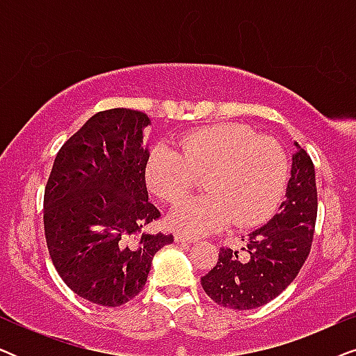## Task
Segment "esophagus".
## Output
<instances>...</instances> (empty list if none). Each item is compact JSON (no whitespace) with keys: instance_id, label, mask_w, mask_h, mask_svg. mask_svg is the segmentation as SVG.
<instances>
[{"instance_id":"34e87169","label":"esophagus","mask_w":356,"mask_h":356,"mask_svg":"<svg viewBox=\"0 0 356 356\" xmlns=\"http://www.w3.org/2000/svg\"><path fill=\"white\" fill-rule=\"evenodd\" d=\"M197 238L189 236V235H183V233H175V241L177 243H194Z\"/></svg>"}]
</instances>
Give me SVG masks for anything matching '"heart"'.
<instances>
[{"label":"heart","instance_id":"heart-1","mask_svg":"<svg viewBox=\"0 0 356 356\" xmlns=\"http://www.w3.org/2000/svg\"><path fill=\"white\" fill-rule=\"evenodd\" d=\"M177 150L157 145L145 165V184L155 197L173 202L202 175L206 194L175 207L170 225L204 235L233 223L248 228L266 222L282 202L290 177L285 149L243 124H212L175 139Z\"/></svg>","mask_w":356,"mask_h":356}]
</instances>
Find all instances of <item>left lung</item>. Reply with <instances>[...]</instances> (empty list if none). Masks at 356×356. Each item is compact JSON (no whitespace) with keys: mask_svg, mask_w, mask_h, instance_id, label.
Listing matches in <instances>:
<instances>
[{"mask_svg":"<svg viewBox=\"0 0 356 356\" xmlns=\"http://www.w3.org/2000/svg\"><path fill=\"white\" fill-rule=\"evenodd\" d=\"M295 145L280 212L248 235L245 256L222 248L216 267L201 279L217 305L243 311L269 303L295 280L309 254L318 216L316 175L308 152Z\"/></svg>","mask_w":356,"mask_h":356,"instance_id":"8db88e82","label":"left lung"}]
</instances>
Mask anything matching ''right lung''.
I'll use <instances>...</instances> for the list:
<instances>
[{"instance_id":"add662e5","label":"right lung","mask_w":356,"mask_h":356,"mask_svg":"<svg viewBox=\"0 0 356 356\" xmlns=\"http://www.w3.org/2000/svg\"><path fill=\"white\" fill-rule=\"evenodd\" d=\"M138 110L99 111L63 144L43 197V225L53 266L90 303L121 306L144 289L160 248L173 235H150L160 217L149 202Z\"/></svg>"}]
</instances>
